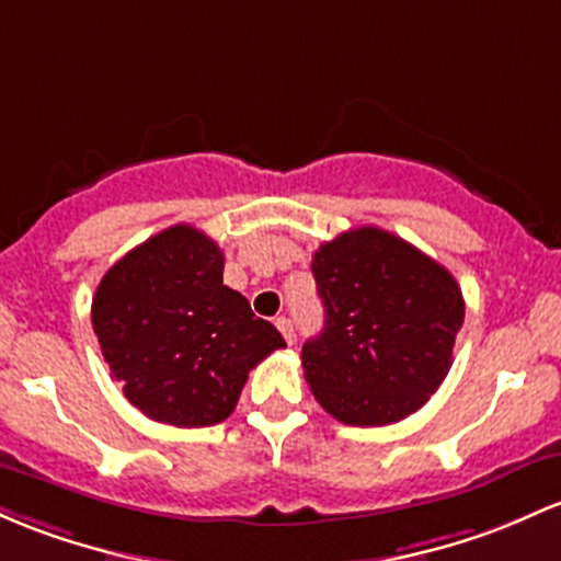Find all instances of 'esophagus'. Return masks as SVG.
Segmentation results:
<instances>
[{"label":"esophagus","mask_w":561,"mask_h":561,"mask_svg":"<svg viewBox=\"0 0 561 561\" xmlns=\"http://www.w3.org/2000/svg\"><path fill=\"white\" fill-rule=\"evenodd\" d=\"M276 330H279L282 337H285V341L293 346V343H295V324L290 322V319H287V317L276 319Z\"/></svg>","instance_id":"1"}]
</instances>
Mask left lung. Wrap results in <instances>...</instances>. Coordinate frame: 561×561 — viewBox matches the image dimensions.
I'll use <instances>...</instances> for the list:
<instances>
[{"mask_svg": "<svg viewBox=\"0 0 561 561\" xmlns=\"http://www.w3.org/2000/svg\"><path fill=\"white\" fill-rule=\"evenodd\" d=\"M324 330L304 343L313 397L348 426H389L421 410L453 367L466 304L434 257L359 226L313 252Z\"/></svg>", "mask_w": 561, "mask_h": 561, "instance_id": "left-lung-1", "label": "left lung"}]
</instances>
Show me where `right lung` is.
Returning a JSON list of instances; mask_svg holds the SVG:
<instances>
[{"label": "right lung", "mask_w": 561, "mask_h": 561, "mask_svg": "<svg viewBox=\"0 0 561 561\" xmlns=\"http://www.w3.org/2000/svg\"><path fill=\"white\" fill-rule=\"evenodd\" d=\"M92 330L125 397L178 428L226 421L248 373L285 337L224 285V252L207 233L170 226L106 271Z\"/></svg>", "instance_id": "obj_1"}]
</instances>
